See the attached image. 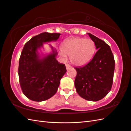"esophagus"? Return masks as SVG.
<instances>
[{
    "instance_id": "obj_1",
    "label": "esophagus",
    "mask_w": 131,
    "mask_h": 131,
    "mask_svg": "<svg viewBox=\"0 0 131 131\" xmlns=\"http://www.w3.org/2000/svg\"><path fill=\"white\" fill-rule=\"evenodd\" d=\"M66 69H67V70H68V69L69 68H70L71 67V66L70 65L68 64H66Z\"/></svg>"
}]
</instances>
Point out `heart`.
Here are the masks:
<instances>
[{"label":"heart","instance_id":"b5f03b06","mask_svg":"<svg viewBox=\"0 0 131 131\" xmlns=\"http://www.w3.org/2000/svg\"><path fill=\"white\" fill-rule=\"evenodd\" d=\"M61 57L66 58L69 55L72 63L82 66L88 63L94 55L95 45L91 39L71 37L66 39L61 45Z\"/></svg>","mask_w":131,"mask_h":131}]
</instances>
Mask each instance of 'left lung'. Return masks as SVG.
Wrapping results in <instances>:
<instances>
[{
	"instance_id": "obj_1",
	"label": "left lung",
	"mask_w": 131,
	"mask_h": 131,
	"mask_svg": "<svg viewBox=\"0 0 131 131\" xmlns=\"http://www.w3.org/2000/svg\"><path fill=\"white\" fill-rule=\"evenodd\" d=\"M94 42L97 52L90 62L75 67L74 80L76 92L84 99L101 100L110 92L113 82L115 60L110 47L105 42L88 33Z\"/></svg>"
}]
</instances>
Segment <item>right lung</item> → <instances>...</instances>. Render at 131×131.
Masks as SVG:
<instances>
[{"label":"right lung","mask_w":131,"mask_h":131,"mask_svg":"<svg viewBox=\"0 0 131 131\" xmlns=\"http://www.w3.org/2000/svg\"><path fill=\"white\" fill-rule=\"evenodd\" d=\"M60 34L44 32L32 37L23 48L18 73L21 89L29 100L41 102L52 97L66 73L65 65L58 62L57 51L51 45L49 54L41 51L44 43L57 41Z\"/></svg>","instance_id":"1"}]
</instances>
